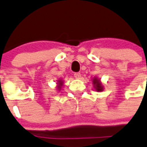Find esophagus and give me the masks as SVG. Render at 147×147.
I'll return each instance as SVG.
<instances>
[{"label":"esophagus","instance_id":"1","mask_svg":"<svg viewBox=\"0 0 147 147\" xmlns=\"http://www.w3.org/2000/svg\"><path fill=\"white\" fill-rule=\"evenodd\" d=\"M74 76H75V78L79 79L81 78V73H79V72H75V73L74 74Z\"/></svg>","mask_w":147,"mask_h":147}]
</instances>
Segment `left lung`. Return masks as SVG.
Wrapping results in <instances>:
<instances>
[{
	"label": "left lung",
	"instance_id": "8db88e82",
	"mask_svg": "<svg viewBox=\"0 0 147 147\" xmlns=\"http://www.w3.org/2000/svg\"><path fill=\"white\" fill-rule=\"evenodd\" d=\"M93 84H94V86H95V89H96L97 91L98 92H101L103 91V89H104V88H103V86L101 85V84L100 83V81L98 80V78H94L93 79Z\"/></svg>",
	"mask_w": 147,
	"mask_h": 147
}]
</instances>
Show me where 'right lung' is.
<instances>
[{
	"mask_svg": "<svg viewBox=\"0 0 147 147\" xmlns=\"http://www.w3.org/2000/svg\"><path fill=\"white\" fill-rule=\"evenodd\" d=\"M58 89H59V90H61V86H62V85H63V81H61V80H59V81H58Z\"/></svg>",
	"mask_w": 147,
	"mask_h": 147,
	"instance_id": "right-lung-1",
	"label": "right lung"
}]
</instances>
